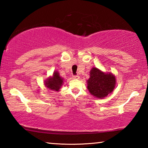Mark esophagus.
I'll use <instances>...</instances> for the list:
<instances>
[{
    "instance_id": "esophagus-1",
    "label": "esophagus",
    "mask_w": 148,
    "mask_h": 148,
    "mask_svg": "<svg viewBox=\"0 0 148 148\" xmlns=\"http://www.w3.org/2000/svg\"><path fill=\"white\" fill-rule=\"evenodd\" d=\"M72 77H73V79H79V76H78V75H76V76H72Z\"/></svg>"
}]
</instances>
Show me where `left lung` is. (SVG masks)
I'll return each mask as SVG.
<instances>
[{"label":"left lung","mask_w":148,"mask_h":148,"mask_svg":"<svg viewBox=\"0 0 148 148\" xmlns=\"http://www.w3.org/2000/svg\"><path fill=\"white\" fill-rule=\"evenodd\" d=\"M116 82L114 75L104 73L93 67L90 71V77L87 81V89L96 98L103 99L114 91Z\"/></svg>","instance_id":"1"}]
</instances>
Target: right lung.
Returning a JSON list of instances; mask_svg holds the SVG:
<instances>
[{
    "label": "right lung",
    "mask_w": 148,
    "mask_h": 148,
    "mask_svg": "<svg viewBox=\"0 0 148 148\" xmlns=\"http://www.w3.org/2000/svg\"><path fill=\"white\" fill-rule=\"evenodd\" d=\"M63 78L60 76L59 72L57 71H55L53 74V76L45 80L44 84L46 87L50 90L59 91V89L61 88L62 85L63 84Z\"/></svg>",
    "instance_id": "add662e5"
}]
</instances>
